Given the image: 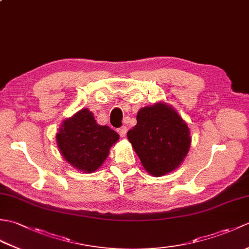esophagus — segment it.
<instances>
[{
  "instance_id": "obj_1",
  "label": "esophagus",
  "mask_w": 249,
  "mask_h": 249,
  "mask_svg": "<svg viewBox=\"0 0 249 249\" xmlns=\"http://www.w3.org/2000/svg\"><path fill=\"white\" fill-rule=\"evenodd\" d=\"M126 131H127V128H126L125 126H122V127L118 128V133H119V135H120L121 137H125Z\"/></svg>"
}]
</instances>
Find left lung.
<instances>
[{
    "instance_id": "1",
    "label": "left lung",
    "mask_w": 249,
    "mask_h": 249,
    "mask_svg": "<svg viewBox=\"0 0 249 249\" xmlns=\"http://www.w3.org/2000/svg\"><path fill=\"white\" fill-rule=\"evenodd\" d=\"M127 138L142 166L154 177L178 168L190 146L187 124L173 108L160 103L139 110Z\"/></svg>"
}]
</instances>
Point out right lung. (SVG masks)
<instances>
[{
    "instance_id": "1",
    "label": "right lung",
    "mask_w": 249,
    "mask_h": 249,
    "mask_svg": "<svg viewBox=\"0 0 249 249\" xmlns=\"http://www.w3.org/2000/svg\"><path fill=\"white\" fill-rule=\"evenodd\" d=\"M119 135L100 126L89 109H82L63 122L56 135L57 146L65 160L79 170L91 173L103 165Z\"/></svg>"
}]
</instances>
